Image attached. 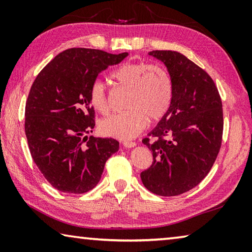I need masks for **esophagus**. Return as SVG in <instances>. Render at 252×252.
<instances>
[{"label":"esophagus","mask_w":252,"mask_h":252,"mask_svg":"<svg viewBox=\"0 0 252 252\" xmlns=\"http://www.w3.org/2000/svg\"><path fill=\"white\" fill-rule=\"evenodd\" d=\"M122 146L125 147V148H134L135 146H136V143L135 142H131V141H125L122 143Z\"/></svg>","instance_id":"1"}]
</instances>
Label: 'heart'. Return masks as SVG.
Instances as JSON below:
<instances>
[{
	"mask_svg": "<svg viewBox=\"0 0 252 252\" xmlns=\"http://www.w3.org/2000/svg\"><path fill=\"white\" fill-rule=\"evenodd\" d=\"M119 85L129 90L125 112L102 120V134L120 140L134 138L151 122L161 120L170 109L173 97V83L163 67L147 62H126L113 72ZM90 103L101 114H106L110 104L103 81L96 79L90 89Z\"/></svg>",
	"mask_w": 252,
	"mask_h": 252,
	"instance_id": "obj_1",
	"label": "heart"
}]
</instances>
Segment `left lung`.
Segmentation results:
<instances>
[{
  "instance_id": "obj_1",
  "label": "left lung",
  "mask_w": 252,
  "mask_h": 252,
  "mask_svg": "<svg viewBox=\"0 0 252 252\" xmlns=\"http://www.w3.org/2000/svg\"><path fill=\"white\" fill-rule=\"evenodd\" d=\"M167 66L173 97L167 114L143 143L153 156L141 172L149 191L163 197L185 193L198 186L218 156L223 131L222 102L206 71L176 51H151Z\"/></svg>"
}]
</instances>
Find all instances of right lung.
I'll return each instance as SVG.
<instances>
[{"label":"right lung","mask_w":252,"mask_h":252,"mask_svg":"<svg viewBox=\"0 0 252 252\" xmlns=\"http://www.w3.org/2000/svg\"><path fill=\"white\" fill-rule=\"evenodd\" d=\"M126 57L69 49L34 80L25 105V134L37 168L59 191L78 194L93 189L106 160L119 150L112 138H88L95 126L90 89L102 71Z\"/></svg>","instance_id":"right-lung-1"}]
</instances>
